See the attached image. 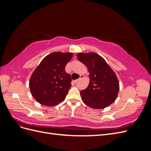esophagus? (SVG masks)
Segmentation results:
<instances>
[{"mask_svg":"<svg viewBox=\"0 0 151 151\" xmlns=\"http://www.w3.org/2000/svg\"><path fill=\"white\" fill-rule=\"evenodd\" d=\"M83 78H84V76H83V75H81V76H80V78H79V79H78L76 80V81H75V83H77V81H79V80H81V79H83Z\"/></svg>","mask_w":151,"mask_h":151,"instance_id":"esophagus-1","label":"esophagus"}]
</instances>
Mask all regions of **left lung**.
Here are the masks:
<instances>
[{"mask_svg": "<svg viewBox=\"0 0 151 151\" xmlns=\"http://www.w3.org/2000/svg\"><path fill=\"white\" fill-rule=\"evenodd\" d=\"M77 58L88 67L89 72V85L81 91L84 103L94 109L109 106L116 100L120 89L115 72L96 53H79Z\"/></svg>", "mask_w": 151, "mask_h": 151, "instance_id": "obj_1", "label": "left lung"}]
</instances>
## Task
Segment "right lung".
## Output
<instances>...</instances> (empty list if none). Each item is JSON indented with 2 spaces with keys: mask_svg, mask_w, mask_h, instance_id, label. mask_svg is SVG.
Here are the masks:
<instances>
[{
  "mask_svg": "<svg viewBox=\"0 0 151 151\" xmlns=\"http://www.w3.org/2000/svg\"><path fill=\"white\" fill-rule=\"evenodd\" d=\"M72 57L70 52H56L41 61L29 83L31 93L36 101L45 106H53L65 99L72 81L65 68Z\"/></svg>",
  "mask_w": 151,
  "mask_h": 151,
  "instance_id": "1",
  "label": "right lung"
}]
</instances>
